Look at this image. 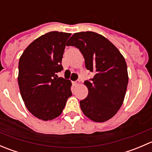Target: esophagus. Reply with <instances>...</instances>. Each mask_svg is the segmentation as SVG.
I'll list each match as a JSON object with an SVG mask.
<instances>
[{
	"label": "esophagus",
	"instance_id": "1",
	"mask_svg": "<svg viewBox=\"0 0 152 152\" xmlns=\"http://www.w3.org/2000/svg\"><path fill=\"white\" fill-rule=\"evenodd\" d=\"M73 85L78 86L79 84H80V80H77V81H76V82H73Z\"/></svg>",
	"mask_w": 152,
	"mask_h": 152
}]
</instances>
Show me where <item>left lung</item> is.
I'll use <instances>...</instances> for the list:
<instances>
[{"mask_svg":"<svg viewBox=\"0 0 152 152\" xmlns=\"http://www.w3.org/2000/svg\"><path fill=\"white\" fill-rule=\"evenodd\" d=\"M67 44L79 49L86 68L96 73L84 83L88 95L80 101L81 110L93 121H107L123 104L129 81L125 59L110 40L96 32L75 33Z\"/></svg>","mask_w":152,"mask_h":152,"instance_id":"obj_1","label":"left lung"}]
</instances>
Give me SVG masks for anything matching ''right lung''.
Listing matches in <instances>:
<instances>
[{"label": "right lung", "mask_w": 152, "mask_h": 152, "mask_svg": "<svg viewBox=\"0 0 152 152\" xmlns=\"http://www.w3.org/2000/svg\"><path fill=\"white\" fill-rule=\"evenodd\" d=\"M71 34L50 31L37 38L21 55L18 65V85L28 110L42 121L62 114L72 96L68 79L56 74L62 70L65 43Z\"/></svg>", "instance_id": "obj_1"}]
</instances>
